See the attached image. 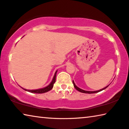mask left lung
Masks as SVG:
<instances>
[{"instance_id": "left-lung-1", "label": "left lung", "mask_w": 129, "mask_h": 129, "mask_svg": "<svg viewBox=\"0 0 129 129\" xmlns=\"http://www.w3.org/2000/svg\"><path fill=\"white\" fill-rule=\"evenodd\" d=\"M72 82H73V84H74V86L75 88V89H76L77 90H78V91H80V92H81V93H87V94H92V93H98V92H100V91H102V90H103L105 89H106V88H107L108 87V86H109V85H108V86H106V87H105L103 88V89H101V90H97V91H86V90H82V89H80V88H79L78 87H77V86L75 85V84L74 82V80H73Z\"/></svg>"}]
</instances>
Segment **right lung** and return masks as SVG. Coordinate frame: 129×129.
Here are the masks:
<instances>
[{"label": "right lung", "instance_id": "obj_1", "mask_svg": "<svg viewBox=\"0 0 129 129\" xmlns=\"http://www.w3.org/2000/svg\"><path fill=\"white\" fill-rule=\"evenodd\" d=\"M57 71H56V72H55V74H54V76L53 77V79L52 80V81L50 84H49L47 86H46V87H44V88H42V89H37V90H26V89H22L25 90V91H28L29 92H30V93H38V94H40V93H46V92L50 91V90H51V89H53V86H54V83L55 82V78H56V74H57Z\"/></svg>", "mask_w": 129, "mask_h": 129}]
</instances>
